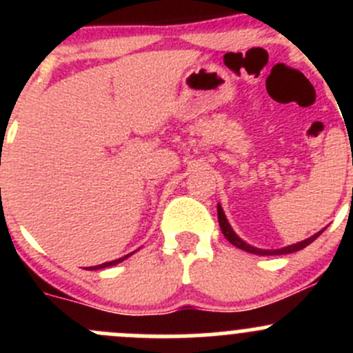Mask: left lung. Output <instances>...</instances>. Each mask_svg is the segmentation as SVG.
Masks as SVG:
<instances>
[{"mask_svg":"<svg viewBox=\"0 0 353 353\" xmlns=\"http://www.w3.org/2000/svg\"><path fill=\"white\" fill-rule=\"evenodd\" d=\"M216 212H219V223H220V229H222V234H223V236L227 237V241H229L230 244L237 245V248H239V249H243V251L252 252V254L272 256V254H288V252L301 251V249H304L305 245H309V244H311L312 241H314V239H318V237L321 236V232H323V230H321V232L314 234V236H312V237H309V239H305V241H302V243H297V244H294V245H287V248H283V249H273V251H263V249L252 248V245L245 244L244 241H241L239 237L236 236V232H234V230L230 229L229 222H227L225 215H223V210H222V206H220V205H216Z\"/></svg>","mask_w":353,"mask_h":353,"instance_id":"8db88e82","label":"left lung"}]
</instances>
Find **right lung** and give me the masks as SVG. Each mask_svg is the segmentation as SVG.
I'll list each match as a JSON object with an SVG mask.
<instances>
[{
  "mask_svg": "<svg viewBox=\"0 0 353 353\" xmlns=\"http://www.w3.org/2000/svg\"><path fill=\"white\" fill-rule=\"evenodd\" d=\"M128 256H124V258H119V259H114V261H109V263H102V265H97V266H88V270H101V268H108V266H114V265H117V263L123 261V259H126Z\"/></svg>",
  "mask_w": 353,
  "mask_h": 353,
  "instance_id": "add662e5",
  "label": "right lung"
}]
</instances>
